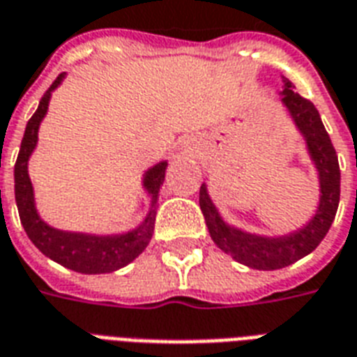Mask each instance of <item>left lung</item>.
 Instances as JSON below:
<instances>
[{"label": "left lung", "instance_id": "obj_1", "mask_svg": "<svg viewBox=\"0 0 357 357\" xmlns=\"http://www.w3.org/2000/svg\"><path fill=\"white\" fill-rule=\"evenodd\" d=\"M281 105L292 119L294 127L305 142L309 159L314 165L318 174V204L317 211L303 227L281 236H264V234L247 232L225 221L221 211L217 209L208 185L200 187V209L208 225L209 236L213 243L247 268L273 271V269L287 268L298 262L317 249L320 241L326 238L331 222L335 219L341 197V170L339 160L330 135L326 132L320 114L311 100L303 99L294 91V84L282 78Z\"/></svg>", "mask_w": 357, "mask_h": 357}]
</instances>
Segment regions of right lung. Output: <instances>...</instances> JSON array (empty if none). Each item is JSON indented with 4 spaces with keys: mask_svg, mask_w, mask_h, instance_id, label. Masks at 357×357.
<instances>
[{
    "mask_svg": "<svg viewBox=\"0 0 357 357\" xmlns=\"http://www.w3.org/2000/svg\"><path fill=\"white\" fill-rule=\"evenodd\" d=\"M67 73L54 80L50 88L46 89L39 108L35 110L31 119L27 121L24 138H22L20 151L15 165V198L22 227L26 230L27 238L39 249L45 257L54 262L61 264L78 273L86 275H99V273H112L116 269L125 268L138 255H142L148 247L149 239L153 236L155 215H157V200L159 189L165 181L168 160H159L157 165L148 168L142 176V189L149 197V209L142 222L129 232L121 234H89V232H69L48 225L39 215L35 204L33 183L27 172L29 157L39 142V127L45 119L50 105L54 89L59 88Z\"/></svg>",
    "mask_w": 357,
    "mask_h": 357,
    "instance_id": "right-lung-1",
    "label": "right lung"
}]
</instances>
